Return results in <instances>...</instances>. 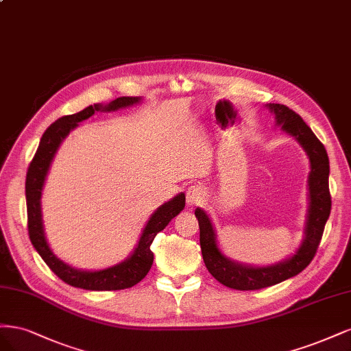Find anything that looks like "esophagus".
Returning <instances> with one entry per match:
<instances>
[{
    "instance_id": "34e87169",
    "label": "esophagus",
    "mask_w": 351,
    "mask_h": 351,
    "mask_svg": "<svg viewBox=\"0 0 351 351\" xmlns=\"http://www.w3.org/2000/svg\"><path fill=\"white\" fill-rule=\"evenodd\" d=\"M206 199V189L199 185H192L186 191L188 206H198Z\"/></svg>"
}]
</instances>
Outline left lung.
I'll list each match as a JSON object with an SVG mask.
<instances>
[{
    "instance_id": "8db88e82",
    "label": "left lung",
    "mask_w": 351,
    "mask_h": 351,
    "mask_svg": "<svg viewBox=\"0 0 351 351\" xmlns=\"http://www.w3.org/2000/svg\"><path fill=\"white\" fill-rule=\"evenodd\" d=\"M278 125L295 137L308 153L311 160L309 173V213L304 230V241L299 251L285 263L271 267L254 268L232 263L226 258L216 243L213 224L204 210L197 208L195 216L199 224V245L202 258L210 274L221 285L236 290H259L278 285L290 277H295L306 268L313 259L322 239L325 223L331 213V194L328 185L330 160L324 144L316 138L312 130L302 117L286 105L269 104Z\"/></svg>"
}]
</instances>
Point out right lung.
Here are the masks:
<instances>
[{
    "mask_svg": "<svg viewBox=\"0 0 351 351\" xmlns=\"http://www.w3.org/2000/svg\"><path fill=\"white\" fill-rule=\"evenodd\" d=\"M140 101V97H118L109 105H90L86 109L77 112L74 115H65L55 121L43 132L38 150L33 156L29 165L26 175V202H27V229L32 245L39 252L42 259L47 265L53 271L66 285L80 287L86 290H122L128 289L140 282L153 265V252L150 245L156 234L162 232L175 216L184 210L185 207V194H179L171 199L156 213L147 223L145 229L140 237L138 246L135 247L134 254L125 259V261L101 271H80L70 265L64 264L60 258H56L47 242L42 224V213H40V195L42 186L47 178L49 165L53 156L58 150L62 140L74 130L78 122H82L92 117L96 110H117L125 106H131Z\"/></svg>",
    "mask_w": 351,
    "mask_h": 351,
    "instance_id": "right-lung-1",
    "label": "right lung"
}]
</instances>
